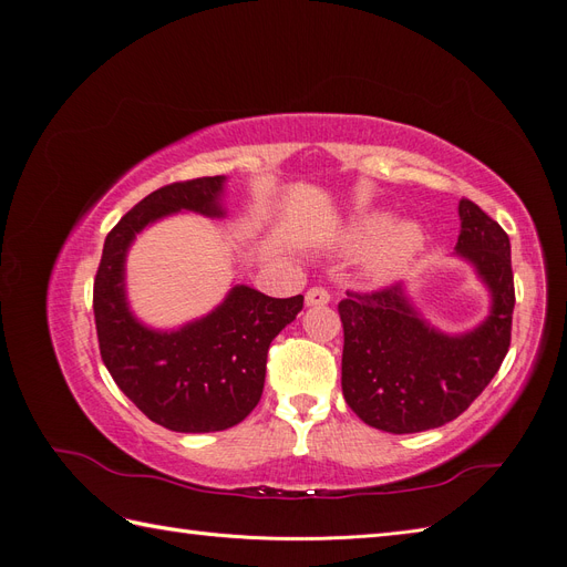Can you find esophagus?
<instances>
[{
  "mask_svg": "<svg viewBox=\"0 0 567 567\" xmlns=\"http://www.w3.org/2000/svg\"><path fill=\"white\" fill-rule=\"evenodd\" d=\"M329 300H331V293L326 288H321V286H315V288H310L305 293V305L307 307H321V305H329Z\"/></svg>",
  "mask_w": 567,
  "mask_h": 567,
  "instance_id": "1",
  "label": "esophagus"
}]
</instances>
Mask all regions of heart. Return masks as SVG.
Returning <instances> with one entry per match:
<instances>
[{
  "label": "heart",
  "mask_w": 567,
  "mask_h": 567,
  "mask_svg": "<svg viewBox=\"0 0 567 567\" xmlns=\"http://www.w3.org/2000/svg\"><path fill=\"white\" fill-rule=\"evenodd\" d=\"M342 248L364 250V271L375 284L398 279L425 248V231L411 219L392 221L390 213H367L352 219L342 234Z\"/></svg>",
  "instance_id": "obj_1"
}]
</instances>
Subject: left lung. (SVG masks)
<instances>
[{
    "label": "left lung",
    "mask_w": 567,
    "mask_h": 567,
    "mask_svg": "<svg viewBox=\"0 0 567 567\" xmlns=\"http://www.w3.org/2000/svg\"><path fill=\"white\" fill-rule=\"evenodd\" d=\"M456 257L489 293V315L463 333L427 321L402 284L348 293L338 312L346 331L342 394L354 414L379 431L404 435L454 421L499 371L511 346V241L468 198L458 200Z\"/></svg>",
    "instance_id": "obj_1"
}]
</instances>
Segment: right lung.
<instances>
[{"label":"right lung","mask_w":567,"mask_h":567,"mask_svg":"<svg viewBox=\"0 0 567 567\" xmlns=\"http://www.w3.org/2000/svg\"><path fill=\"white\" fill-rule=\"evenodd\" d=\"M227 177L167 184L106 236L94 279L101 359L136 409L167 431L215 433L241 423L262 398L267 350L302 310V296L269 298L236 284L213 312L179 329H151L127 302L125 262L136 234L177 213L221 219Z\"/></svg>","instance_id":"obj_1"}]
</instances>
